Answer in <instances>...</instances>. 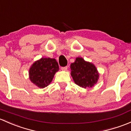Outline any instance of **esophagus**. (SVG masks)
<instances>
[{"label":"esophagus","instance_id":"esophagus-1","mask_svg":"<svg viewBox=\"0 0 131 131\" xmlns=\"http://www.w3.org/2000/svg\"><path fill=\"white\" fill-rule=\"evenodd\" d=\"M67 69H68V67H67V66H66V67H61V69L62 70V71H67Z\"/></svg>","mask_w":131,"mask_h":131}]
</instances>
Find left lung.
Masks as SVG:
<instances>
[{
	"instance_id": "left-lung-1",
	"label": "left lung",
	"mask_w": 131,
	"mask_h": 131,
	"mask_svg": "<svg viewBox=\"0 0 131 131\" xmlns=\"http://www.w3.org/2000/svg\"><path fill=\"white\" fill-rule=\"evenodd\" d=\"M71 70L74 83L84 88H92L99 78V73L95 65L81 57H77L74 62L71 64Z\"/></svg>"
}]
</instances>
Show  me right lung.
<instances>
[{
  "mask_svg": "<svg viewBox=\"0 0 131 131\" xmlns=\"http://www.w3.org/2000/svg\"><path fill=\"white\" fill-rule=\"evenodd\" d=\"M59 70V64L56 59L41 58L31 66L29 79L36 86L43 88L52 82L55 74Z\"/></svg>",
  "mask_w": 131,
  "mask_h": 131,
  "instance_id": "1",
  "label": "right lung"
}]
</instances>
